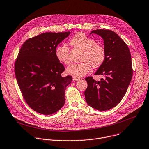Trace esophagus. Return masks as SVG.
<instances>
[{
  "instance_id": "34e87169",
  "label": "esophagus",
  "mask_w": 149,
  "mask_h": 149,
  "mask_svg": "<svg viewBox=\"0 0 149 149\" xmlns=\"http://www.w3.org/2000/svg\"><path fill=\"white\" fill-rule=\"evenodd\" d=\"M78 80H79V78H77V77H73V78H72V81H78Z\"/></svg>"
}]
</instances>
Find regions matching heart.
Listing matches in <instances>:
<instances>
[{"label":"heart","mask_w":149,"mask_h":149,"mask_svg":"<svg viewBox=\"0 0 149 149\" xmlns=\"http://www.w3.org/2000/svg\"><path fill=\"white\" fill-rule=\"evenodd\" d=\"M70 44L75 48L83 50L79 63H74L66 69V72L74 77H83L87 74L91 68H100L104 62L106 57L105 47L97 43L94 38L87 36L83 33H78L75 34L69 42ZM55 56L61 63L69 65L70 49L67 46H59L55 50Z\"/></svg>","instance_id":"heart-1"}]
</instances>
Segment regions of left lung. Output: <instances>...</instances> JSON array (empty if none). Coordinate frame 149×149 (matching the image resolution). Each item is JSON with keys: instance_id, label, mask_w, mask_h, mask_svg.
<instances>
[{"instance_id": "left-lung-1", "label": "left lung", "mask_w": 149, "mask_h": 149, "mask_svg": "<svg viewBox=\"0 0 149 149\" xmlns=\"http://www.w3.org/2000/svg\"><path fill=\"white\" fill-rule=\"evenodd\" d=\"M96 34L104 40L106 57L94 75L104 76L100 81L93 77L85 78L88 86L84 91L86 102L99 111L109 110L123 99L132 77L130 51L127 45L116 33L110 30L99 29Z\"/></svg>"}]
</instances>
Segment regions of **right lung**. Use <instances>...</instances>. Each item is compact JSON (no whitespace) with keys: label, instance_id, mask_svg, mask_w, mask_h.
I'll return each mask as SVG.
<instances>
[{"label":"right lung","instance_id":"1","mask_svg":"<svg viewBox=\"0 0 149 149\" xmlns=\"http://www.w3.org/2000/svg\"><path fill=\"white\" fill-rule=\"evenodd\" d=\"M70 34L45 33L27 39L15 62V74L22 97L34 111L51 115L65 103V90L72 79L62 77L64 66L55 56L57 46Z\"/></svg>","mask_w":149,"mask_h":149}]
</instances>
